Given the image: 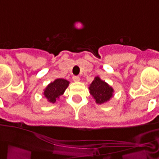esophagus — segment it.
<instances>
[{
	"instance_id": "obj_1",
	"label": "esophagus",
	"mask_w": 159,
	"mask_h": 159,
	"mask_svg": "<svg viewBox=\"0 0 159 159\" xmlns=\"http://www.w3.org/2000/svg\"><path fill=\"white\" fill-rule=\"evenodd\" d=\"M73 80H74V81H79L80 78L78 76H74L73 77Z\"/></svg>"
}]
</instances>
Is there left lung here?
<instances>
[{"label":"left lung","instance_id":"8db88e82","mask_svg":"<svg viewBox=\"0 0 159 159\" xmlns=\"http://www.w3.org/2000/svg\"><path fill=\"white\" fill-rule=\"evenodd\" d=\"M90 94L93 96L98 104L107 103L113 96L114 89L100 77H96L89 87Z\"/></svg>","mask_w":159,"mask_h":159}]
</instances>
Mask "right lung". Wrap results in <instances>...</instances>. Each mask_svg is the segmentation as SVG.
I'll list each match as a JSON object with an SVG mask.
<instances>
[{
	"instance_id": "add662e5",
	"label": "right lung",
	"mask_w": 159,
	"mask_h": 159,
	"mask_svg": "<svg viewBox=\"0 0 159 159\" xmlns=\"http://www.w3.org/2000/svg\"><path fill=\"white\" fill-rule=\"evenodd\" d=\"M69 81L63 78H57L53 82H51L44 90V96L47 98L48 102L54 103L59 96L64 93L65 90L69 85Z\"/></svg>"
}]
</instances>
